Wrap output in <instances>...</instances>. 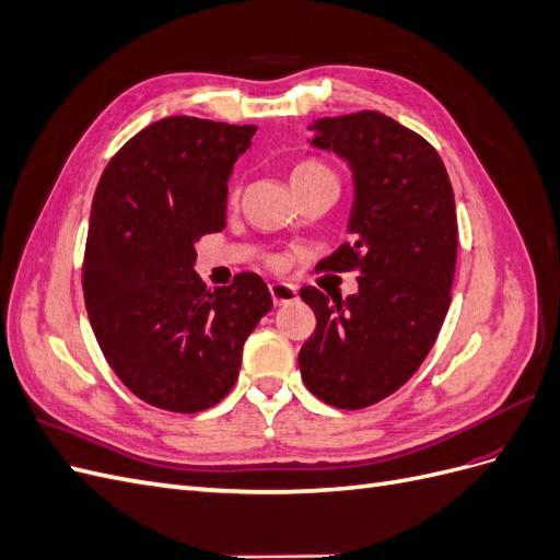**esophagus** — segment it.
I'll use <instances>...</instances> for the list:
<instances>
[{
  "label": "esophagus",
  "mask_w": 560,
  "mask_h": 560,
  "mask_svg": "<svg viewBox=\"0 0 560 560\" xmlns=\"http://www.w3.org/2000/svg\"><path fill=\"white\" fill-rule=\"evenodd\" d=\"M268 290H270V296H273L276 306H287V303H294L299 299L296 287L290 282H273Z\"/></svg>",
  "instance_id": "34e87169"
}]
</instances>
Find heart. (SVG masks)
Returning a JSON list of instances; mask_svg holds the SVG:
<instances>
[{
  "label": "heart",
  "mask_w": 560,
  "mask_h": 560,
  "mask_svg": "<svg viewBox=\"0 0 560 560\" xmlns=\"http://www.w3.org/2000/svg\"><path fill=\"white\" fill-rule=\"evenodd\" d=\"M317 182H336L334 173L325 163H319L315 159H306L294 165L292 171V186L296 184H317Z\"/></svg>",
  "instance_id": "heart-1"
}]
</instances>
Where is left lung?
Masks as SVG:
<instances>
[{"label":"left lung","mask_w":560,"mask_h":560,"mask_svg":"<svg viewBox=\"0 0 560 560\" xmlns=\"http://www.w3.org/2000/svg\"><path fill=\"white\" fill-rule=\"evenodd\" d=\"M308 130L354 184L352 241L319 266L354 268L360 292L329 299L303 287L317 327L299 352L301 378L336 409H364L416 374L444 325L457 254L453 186L434 147L381 112L325 116Z\"/></svg>","instance_id":"obj_1"}]
</instances>
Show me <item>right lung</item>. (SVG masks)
<instances>
[{"mask_svg":"<svg viewBox=\"0 0 560 560\" xmlns=\"http://www.w3.org/2000/svg\"><path fill=\"white\" fill-rule=\"evenodd\" d=\"M257 126L167 116L130 138L93 196L83 299L100 350L142 401L206 411L238 378L243 346L273 308L266 282L194 270L200 235L226 226L233 163Z\"/></svg>","mask_w":560,"mask_h":560,"instance_id":"obj_1","label":"right lung"}]
</instances>
